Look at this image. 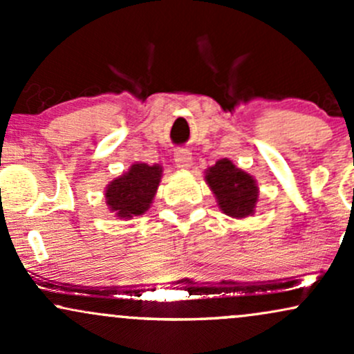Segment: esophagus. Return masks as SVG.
Here are the masks:
<instances>
[{
  "instance_id": "obj_1",
  "label": "esophagus",
  "mask_w": 354,
  "mask_h": 354,
  "mask_svg": "<svg viewBox=\"0 0 354 354\" xmlns=\"http://www.w3.org/2000/svg\"><path fill=\"white\" fill-rule=\"evenodd\" d=\"M174 165L180 169H189L191 165H193V158H191V153L188 149H178L174 153Z\"/></svg>"
}]
</instances>
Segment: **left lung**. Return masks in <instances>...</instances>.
Wrapping results in <instances>:
<instances>
[{
  "label": "left lung",
  "instance_id": "left-lung-1",
  "mask_svg": "<svg viewBox=\"0 0 354 354\" xmlns=\"http://www.w3.org/2000/svg\"><path fill=\"white\" fill-rule=\"evenodd\" d=\"M205 181L213 191L219 209L231 218L253 216L258 205V183L228 158L218 160L205 171Z\"/></svg>",
  "mask_w": 354,
  "mask_h": 354
}]
</instances>
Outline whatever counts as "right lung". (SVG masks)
I'll list each match as a JSON object with an SVG mask.
<instances>
[{
  "instance_id": "right-lung-1",
  "label": "right lung",
  "mask_w": 354,
  "mask_h": 354,
  "mask_svg": "<svg viewBox=\"0 0 354 354\" xmlns=\"http://www.w3.org/2000/svg\"><path fill=\"white\" fill-rule=\"evenodd\" d=\"M163 176V166L136 161L128 171L109 181L104 198L111 213L120 219L141 216L149 209Z\"/></svg>"
}]
</instances>
